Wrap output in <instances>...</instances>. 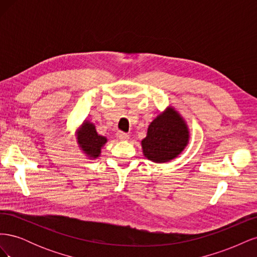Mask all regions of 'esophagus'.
Listing matches in <instances>:
<instances>
[{
	"instance_id": "esophagus-1",
	"label": "esophagus",
	"mask_w": 257,
	"mask_h": 257,
	"mask_svg": "<svg viewBox=\"0 0 257 257\" xmlns=\"http://www.w3.org/2000/svg\"><path fill=\"white\" fill-rule=\"evenodd\" d=\"M116 136H118L120 141H127V139H128V135L126 133H124V132H121V131H119L118 133H116Z\"/></svg>"
}]
</instances>
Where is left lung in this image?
<instances>
[{
  "instance_id": "8db88e82",
  "label": "left lung",
  "mask_w": 257,
  "mask_h": 257,
  "mask_svg": "<svg viewBox=\"0 0 257 257\" xmlns=\"http://www.w3.org/2000/svg\"><path fill=\"white\" fill-rule=\"evenodd\" d=\"M189 142V131L184 121L173 108L154 119L142 142L147 159L164 163L175 159Z\"/></svg>"
}]
</instances>
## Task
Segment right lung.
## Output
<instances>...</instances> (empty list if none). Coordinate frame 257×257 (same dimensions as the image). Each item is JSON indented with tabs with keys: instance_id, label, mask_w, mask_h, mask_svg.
<instances>
[{
	"instance_id": "right-lung-1",
	"label": "right lung",
	"mask_w": 257,
	"mask_h": 257,
	"mask_svg": "<svg viewBox=\"0 0 257 257\" xmlns=\"http://www.w3.org/2000/svg\"><path fill=\"white\" fill-rule=\"evenodd\" d=\"M107 139L103 136H99L95 126L88 121L83 123L78 135V144L82 150L91 158H97L100 153V148L105 145Z\"/></svg>"
}]
</instances>
